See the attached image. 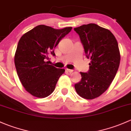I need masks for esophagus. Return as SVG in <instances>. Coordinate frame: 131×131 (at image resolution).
I'll return each instance as SVG.
<instances>
[{
	"instance_id": "esophagus-1",
	"label": "esophagus",
	"mask_w": 131,
	"mask_h": 131,
	"mask_svg": "<svg viewBox=\"0 0 131 131\" xmlns=\"http://www.w3.org/2000/svg\"><path fill=\"white\" fill-rule=\"evenodd\" d=\"M66 71H67V72H70V73H71V72H73L74 70H72V69H66Z\"/></svg>"
}]
</instances>
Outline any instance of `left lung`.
I'll use <instances>...</instances> for the list:
<instances>
[{
  "label": "left lung",
  "mask_w": 131,
  "mask_h": 131,
  "mask_svg": "<svg viewBox=\"0 0 131 131\" xmlns=\"http://www.w3.org/2000/svg\"><path fill=\"white\" fill-rule=\"evenodd\" d=\"M84 47L86 57L91 59L87 72H80L81 80L75 84L77 93L88 100L98 97L108 88L120 64L118 43L108 29L94 23L74 28Z\"/></svg>",
  "instance_id": "left-lung-1"
}]
</instances>
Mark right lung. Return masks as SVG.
I'll use <instances>...</instances> for the list:
<instances>
[{
    "instance_id": "right-lung-1",
    "label": "right lung",
    "mask_w": 131,
    "mask_h": 131,
    "mask_svg": "<svg viewBox=\"0 0 131 131\" xmlns=\"http://www.w3.org/2000/svg\"><path fill=\"white\" fill-rule=\"evenodd\" d=\"M72 27L56 29L38 25L21 36L14 57L17 74L28 93L45 98L53 93L64 69L48 64L50 55L56 56L54 48L68 34Z\"/></svg>"
}]
</instances>
